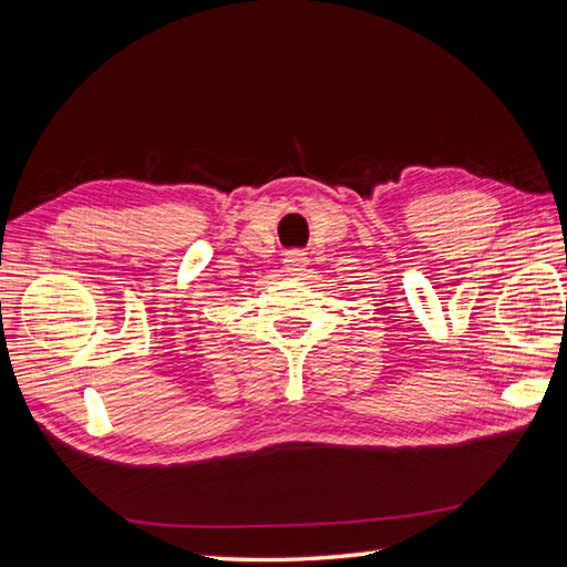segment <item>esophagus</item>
<instances>
[{
	"mask_svg": "<svg viewBox=\"0 0 567 567\" xmlns=\"http://www.w3.org/2000/svg\"><path fill=\"white\" fill-rule=\"evenodd\" d=\"M284 262H286V269H288L290 274H296V277H298V274L305 271L307 265H310V260H307V255H305L302 250H288Z\"/></svg>",
	"mask_w": 567,
	"mask_h": 567,
	"instance_id": "1",
	"label": "esophagus"
}]
</instances>
